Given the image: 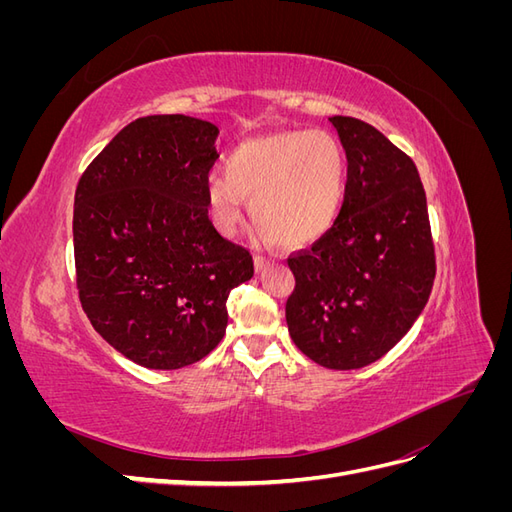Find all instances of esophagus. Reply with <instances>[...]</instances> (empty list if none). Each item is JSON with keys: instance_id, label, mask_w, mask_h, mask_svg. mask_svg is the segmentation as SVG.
Masks as SVG:
<instances>
[{"instance_id": "34e87169", "label": "esophagus", "mask_w": 512, "mask_h": 512, "mask_svg": "<svg viewBox=\"0 0 512 512\" xmlns=\"http://www.w3.org/2000/svg\"><path fill=\"white\" fill-rule=\"evenodd\" d=\"M269 265V258H265V256H260V254H256L254 256V267H256V271H262Z\"/></svg>"}]
</instances>
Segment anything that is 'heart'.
<instances>
[{
    "label": "heart",
    "mask_w": 512,
    "mask_h": 512,
    "mask_svg": "<svg viewBox=\"0 0 512 512\" xmlns=\"http://www.w3.org/2000/svg\"><path fill=\"white\" fill-rule=\"evenodd\" d=\"M346 149L331 132L290 130L243 141L228 153L226 177H213L205 213L220 235H235L250 203L256 228L284 247L318 241L342 211Z\"/></svg>",
    "instance_id": "heart-1"
}]
</instances>
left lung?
<instances>
[{
  "mask_svg": "<svg viewBox=\"0 0 512 512\" xmlns=\"http://www.w3.org/2000/svg\"><path fill=\"white\" fill-rule=\"evenodd\" d=\"M348 158L335 224L288 258L292 342L329 369H361L404 337L429 301L436 256L414 162L369 123L329 117Z\"/></svg>",
  "mask_w": 512,
  "mask_h": 512,
  "instance_id": "obj_1",
  "label": "left lung"
}]
</instances>
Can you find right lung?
Returning a JSON list of instances; mask_svg holds the SVG:
<instances>
[{"instance_id": "obj_1", "label": "right lung", "mask_w": 512, "mask_h": 512, "mask_svg": "<svg viewBox=\"0 0 512 512\" xmlns=\"http://www.w3.org/2000/svg\"><path fill=\"white\" fill-rule=\"evenodd\" d=\"M211 121L149 115L87 166L74 194L79 299L94 329L147 369H181L222 342L230 290L254 260L205 213Z\"/></svg>"}]
</instances>
